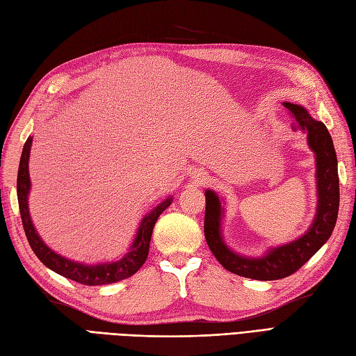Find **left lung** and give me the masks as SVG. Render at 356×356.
Masks as SVG:
<instances>
[{
	"label": "left lung",
	"instance_id": "8db88e82",
	"mask_svg": "<svg viewBox=\"0 0 356 356\" xmlns=\"http://www.w3.org/2000/svg\"><path fill=\"white\" fill-rule=\"evenodd\" d=\"M287 111L293 115L292 129L304 130L309 134V145L316 154V178H318V213L309 232L298 238L296 241L282 247L271 248L262 257L239 256L226 247L220 234L222 220V204L214 191L207 190V208L204 232L211 252L227 271L236 275L253 278V280H278L296 273L318 250L328 241L332 229L337 222L340 187L337 156L334 143L325 124L313 120L309 112L300 104L283 103Z\"/></svg>",
	"mask_w": 356,
	"mask_h": 356
}]
</instances>
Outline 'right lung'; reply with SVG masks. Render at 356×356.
I'll use <instances>...</instances> for the list:
<instances>
[{
	"mask_svg": "<svg viewBox=\"0 0 356 356\" xmlns=\"http://www.w3.org/2000/svg\"><path fill=\"white\" fill-rule=\"evenodd\" d=\"M31 143H33V138L30 136L25 142L21 161H19L17 202H19V211H21L25 235L35 256L40 259V262H43V265L51 268V270L55 271L56 274L70 278V280L78 282L85 286L109 284V283L124 280V278L133 275L143 264H145L148 252H149L152 229H154L159 216L170 205L172 197L161 202V204L152 209L148 216L143 217L138 230V235L134 238L133 245L130 247L129 253L122 259H120V261L112 262V264L92 265V266H86L78 262L69 261V259L54 253L52 250L42 241L40 236L37 235L31 222L30 211H28V193H30V186H31L30 174H28V160H30Z\"/></svg>",
	"mask_w": 356,
	"mask_h": 356,
	"instance_id": "obj_1",
	"label": "right lung"
}]
</instances>
